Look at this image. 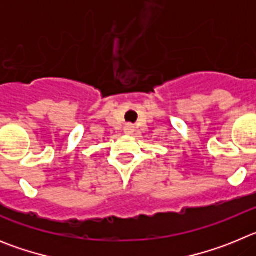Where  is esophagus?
Wrapping results in <instances>:
<instances>
[{"label": "esophagus", "instance_id": "34e87169", "mask_svg": "<svg viewBox=\"0 0 256 256\" xmlns=\"http://www.w3.org/2000/svg\"><path fill=\"white\" fill-rule=\"evenodd\" d=\"M124 132H126V134H132V133L134 132V126H133V124H126V126H124Z\"/></svg>", "mask_w": 256, "mask_h": 256}]
</instances>
